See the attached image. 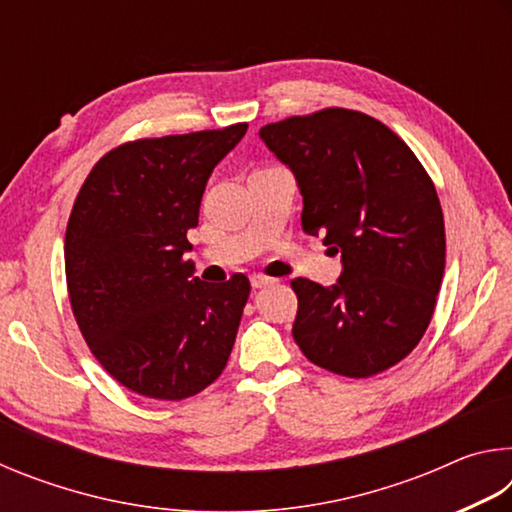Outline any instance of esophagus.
<instances>
[{
	"instance_id": "esophagus-1",
	"label": "esophagus",
	"mask_w": 512,
	"mask_h": 512,
	"mask_svg": "<svg viewBox=\"0 0 512 512\" xmlns=\"http://www.w3.org/2000/svg\"><path fill=\"white\" fill-rule=\"evenodd\" d=\"M275 280L273 277H264V275H253L250 277V284H253V289H264V287H271Z\"/></svg>"
}]
</instances>
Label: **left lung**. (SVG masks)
Listing matches in <instances>:
<instances>
[{
  "instance_id": "8db88e82",
  "label": "left lung",
  "mask_w": 512,
  "mask_h": 512,
  "mask_svg": "<svg viewBox=\"0 0 512 512\" xmlns=\"http://www.w3.org/2000/svg\"><path fill=\"white\" fill-rule=\"evenodd\" d=\"M259 140L296 178L307 235L341 253L332 287L291 282L302 354L357 379L395 366L427 332L445 273V221L427 171L357 110L289 117L259 128Z\"/></svg>"
}]
</instances>
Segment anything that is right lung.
<instances>
[{
	"mask_svg": "<svg viewBox=\"0 0 512 512\" xmlns=\"http://www.w3.org/2000/svg\"><path fill=\"white\" fill-rule=\"evenodd\" d=\"M246 131L128 142L94 164L76 196L65 235L69 302L94 357L133 393L185 400L228 363L250 282H203L185 253L207 180Z\"/></svg>",
	"mask_w": 512,
	"mask_h": 512,
	"instance_id": "obj_1",
	"label": "right lung"
}]
</instances>
